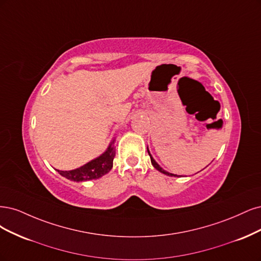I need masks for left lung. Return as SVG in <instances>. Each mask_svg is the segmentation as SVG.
Returning a JSON list of instances; mask_svg holds the SVG:
<instances>
[{
    "label": "left lung",
    "mask_w": 261,
    "mask_h": 261,
    "mask_svg": "<svg viewBox=\"0 0 261 261\" xmlns=\"http://www.w3.org/2000/svg\"><path fill=\"white\" fill-rule=\"evenodd\" d=\"M147 152H148V148H147ZM148 155H149V157H150V162H152V165L156 168V169L158 170V171H161L162 173H164V174H167V175H169V176H178L176 174H173V173H169V172H167V171H165L163 168L159 166L155 161H154V158L152 157V155H150V153L148 152Z\"/></svg>",
    "instance_id": "1"
}]
</instances>
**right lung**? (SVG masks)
<instances>
[{"mask_svg": "<svg viewBox=\"0 0 261 261\" xmlns=\"http://www.w3.org/2000/svg\"><path fill=\"white\" fill-rule=\"evenodd\" d=\"M114 141L112 142V144ZM112 144L108 146L106 152L100 155L99 157L95 158L94 161H91L90 163L86 164L80 168H77L74 170L70 171H62L57 170L61 175L65 176V178L69 179L71 181H89L98 179L100 176H103L107 172L111 171L113 168V162L115 157V148L112 146Z\"/></svg>", "mask_w": 261, "mask_h": 261, "instance_id": "add662e5", "label": "right lung"}]
</instances>
